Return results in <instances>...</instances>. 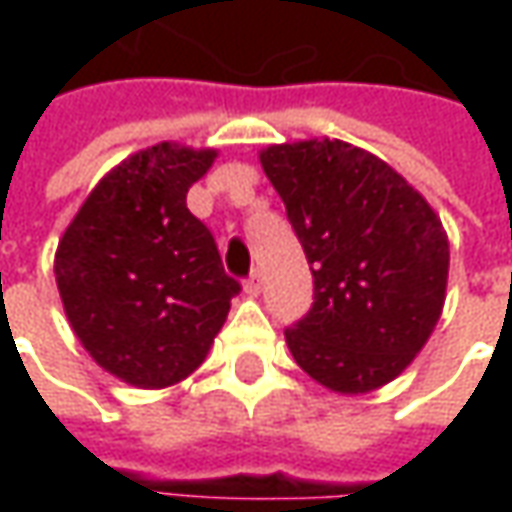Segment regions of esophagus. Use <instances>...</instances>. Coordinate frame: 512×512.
<instances>
[{"mask_svg": "<svg viewBox=\"0 0 512 512\" xmlns=\"http://www.w3.org/2000/svg\"><path fill=\"white\" fill-rule=\"evenodd\" d=\"M245 290L247 293H259V290H262V273H259V270H253V273L247 276Z\"/></svg>", "mask_w": 512, "mask_h": 512, "instance_id": "1", "label": "esophagus"}]
</instances>
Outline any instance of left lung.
<instances>
[{
  "label": "left lung",
  "instance_id": "obj_1",
  "mask_svg": "<svg viewBox=\"0 0 512 512\" xmlns=\"http://www.w3.org/2000/svg\"><path fill=\"white\" fill-rule=\"evenodd\" d=\"M313 273V305L285 330L296 364L336 393L396 379L439 322L450 247L413 187L339 139L262 150Z\"/></svg>",
  "mask_w": 512,
  "mask_h": 512
}]
</instances>
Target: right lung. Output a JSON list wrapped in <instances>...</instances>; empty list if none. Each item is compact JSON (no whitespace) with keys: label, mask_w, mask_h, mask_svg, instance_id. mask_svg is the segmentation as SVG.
Listing matches in <instances>:
<instances>
[{"label":"right lung","mask_w":512,"mask_h":512,"mask_svg":"<svg viewBox=\"0 0 512 512\" xmlns=\"http://www.w3.org/2000/svg\"><path fill=\"white\" fill-rule=\"evenodd\" d=\"M213 150L156 145L93 187L56 250V285L90 356L136 387L190 376L242 285L227 276L187 190Z\"/></svg>","instance_id":"1"}]
</instances>
